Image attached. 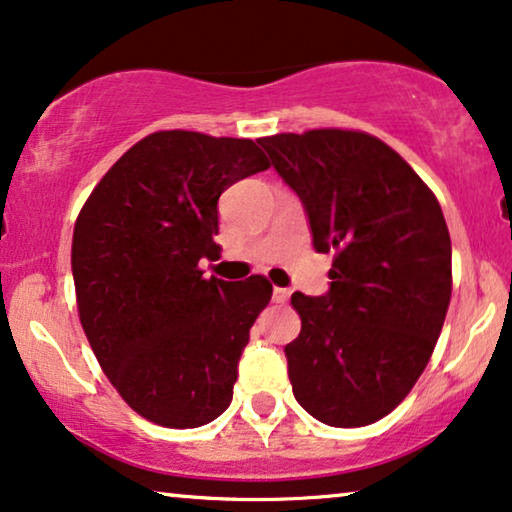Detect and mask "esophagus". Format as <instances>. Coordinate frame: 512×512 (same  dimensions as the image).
I'll list each match as a JSON object with an SVG mask.
<instances>
[{"mask_svg": "<svg viewBox=\"0 0 512 512\" xmlns=\"http://www.w3.org/2000/svg\"><path fill=\"white\" fill-rule=\"evenodd\" d=\"M292 292L288 288H274V302L276 304H285L290 299Z\"/></svg>", "mask_w": 512, "mask_h": 512, "instance_id": "obj_1", "label": "esophagus"}]
</instances>
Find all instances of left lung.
<instances>
[{
    "label": "left lung",
    "mask_w": 512,
    "mask_h": 512,
    "mask_svg": "<svg viewBox=\"0 0 512 512\" xmlns=\"http://www.w3.org/2000/svg\"><path fill=\"white\" fill-rule=\"evenodd\" d=\"M299 196L330 290L292 295L302 332L285 346L297 403L327 426L386 417L426 370L452 297V241L438 199L403 156L358 131L262 138Z\"/></svg>",
    "instance_id": "left-lung-1"
}]
</instances>
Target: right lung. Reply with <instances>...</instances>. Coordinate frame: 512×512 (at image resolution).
Wrapping results in <instances>:
<instances>
[{
	"label": "right lung",
	"mask_w": 512,
	"mask_h": 512,
	"mask_svg": "<svg viewBox=\"0 0 512 512\" xmlns=\"http://www.w3.org/2000/svg\"><path fill=\"white\" fill-rule=\"evenodd\" d=\"M269 168L252 140L159 131L107 170L74 224L79 320L107 379L140 417L196 428L231 403L264 276L203 278L224 189Z\"/></svg>",
	"instance_id": "obj_1"
}]
</instances>
